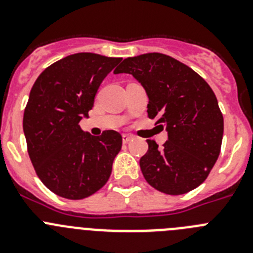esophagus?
<instances>
[{
  "mask_svg": "<svg viewBox=\"0 0 253 253\" xmlns=\"http://www.w3.org/2000/svg\"><path fill=\"white\" fill-rule=\"evenodd\" d=\"M131 138H133V135H130V134H123V143L126 144V143L130 142Z\"/></svg>",
  "mask_w": 253,
  "mask_h": 253,
  "instance_id": "obj_1",
  "label": "esophagus"
}]
</instances>
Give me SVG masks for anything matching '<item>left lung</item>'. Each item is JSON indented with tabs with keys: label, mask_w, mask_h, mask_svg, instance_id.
<instances>
[{
	"label": "left lung",
	"mask_w": 253,
	"mask_h": 253,
	"mask_svg": "<svg viewBox=\"0 0 253 253\" xmlns=\"http://www.w3.org/2000/svg\"><path fill=\"white\" fill-rule=\"evenodd\" d=\"M114 73H129L140 82L149 99L148 118L169 134L162 148L147 140L148 151L139 161L147 182L169 195L202 185L218 160L224 129L218 100L204 78L161 53L126 58Z\"/></svg>",
	"instance_id": "left-lung-1"
}]
</instances>
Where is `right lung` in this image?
<instances>
[{
  "label": "right lung",
  "instance_id": "add662e5",
  "mask_svg": "<svg viewBox=\"0 0 253 253\" xmlns=\"http://www.w3.org/2000/svg\"><path fill=\"white\" fill-rule=\"evenodd\" d=\"M120 60L95 53L68 55L44 69L31 88L22 120L28 153L38 177L55 195L81 200L110 177L122 135L105 130L92 137L80 122Z\"/></svg>",
  "mask_w": 253,
  "mask_h": 253
}]
</instances>
